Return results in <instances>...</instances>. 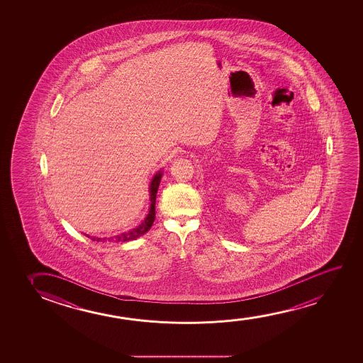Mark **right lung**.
Here are the masks:
<instances>
[{"label":"right lung","mask_w":363,"mask_h":363,"mask_svg":"<svg viewBox=\"0 0 363 363\" xmlns=\"http://www.w3.org/2000/svg\"><path fill=\"white\" fill-rule=\"evenodd\" d=\"M161 176H162V172H159V174H155V177L152 179V182L150 184V199H151V206H150L149 214H147V217L145 218L144 222L140 224L138 228H135L134 230H131V232L120 234V235H115L114 238L109 239L115 240V242H128V240H134V239L141 237L143 234L146 233V232L151 228V225H152L155 220V202H156V194H157V189H159ZM89 238L93 239V240H96V242H99L101 239L104 240V238H94V237H89Z\"/></svg>","instance_id":"right-lung-1"}]
</instances>
